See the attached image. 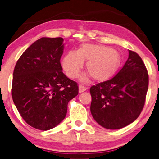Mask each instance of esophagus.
I'll list each match as a JSON object with an SVG mask.
<instances>
[{"label": "esophagus", "mask_w": 159, "mask_h": 159, "mask_svg": "<svg viewBox=\"0 0 159 159\" xmlns=\"http://www.w3.org/2000/svg\"><path fill=\"white\" fill-rule=\"evenodd\" d=\"M86 89H87V88L84 87V86H82V85L79 86V92L80 93H82L83 92H84V91H86Z\"/></svg>", "instance_id": "34e87169"}]
</instances>
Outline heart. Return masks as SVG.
Returning a JSON list of instances; mask_svg holds the SVG:
<instances>
[{
	"label": "heart",
	"instance_id": "heart-1",
	"mask_svg": "<svg viewBox=\"0 0 159 159\" xmlns=\"http://www.w3.org/2000/svg\"><path fill=\"white\" fill-rule=\"evenodd\" d=\"M87 61L86 69L97 82H105L111 79L120 67L121 58L118 51L103 45L83 44L77 52L70 51L62 60V66L67 75L76 78L83 67V62ZM89 77L84 75L82 81Z\"/></svg>",
	"mask_w": 159,
	"mask_h": 159
}]
</instances>
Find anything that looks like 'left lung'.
Returning <instances> with one entry per match:
<instances>
[{
    "instance_id": "left-lung-1",
    "label": "left lung",
    "mask_w": 159,
    "mask_h": 159,
    "mask_svg": "<svg viewBox=\"0 0 159 159\" xmlns=\"http://www.w3.org/2000/svg\"><path fill=\"white\" fill-rule=\"evenodd\" d=\"M148 86L149 75L144 62L129 50L128 59L116 76L90 88L93 119L110 129L133 123L144 108Z\"/></svg>"
}]
</instances>
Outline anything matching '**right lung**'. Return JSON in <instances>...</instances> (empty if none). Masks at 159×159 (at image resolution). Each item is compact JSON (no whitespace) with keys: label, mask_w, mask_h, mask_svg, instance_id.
Masks as SVG:
<instances>
[{"label":"right lung","mask_w":159,"mask_h":159,"mask_svg":"<svg viewBox=\"0 0 159 159\" xmlns=\"http://www.w3.org/2000/svg\"><path fill=\"white\" fill-rule=\"evenodd\" d=\"M63 41L39 39L22 54L14 69L12 100L26 123L40 130L62 122L67 103L78 94L77 83L62 72Z\"/></svg>","instance_id":"add662e5"}]
</instances>
